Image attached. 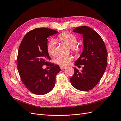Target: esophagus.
<instances>
[{"mask_svg": "<svg viewBox=\"0 0 121 121\" xmlns=\"http://www.w3.org/2000/svg\"><path fill=\"white\" fill-rule=\"evenodd\" d=\"M60 68L61 69H64L66 68V67L63 66V65H60Z\"/></svg>", "mask_w": 121, "mask_h": 121, "instance_id": "34e87169", "label": "esophagus"}]
</instances>
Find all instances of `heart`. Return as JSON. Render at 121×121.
Masks as SVG:
<instances>
[{"label": "heart", "mask_w": 121, "mask_h": 121, "mask_svg": "<svg viewBox=\"0 0 121 121\" xmlns=\"http://www.w3.org/2000/svg\"><path fill=\"white\" fill-rule=\"evenodd\" d=\"M57 40L59 41L67 44L72 52H78L79 51V49L76 47L78 42V39L74 34L69 32L62 33L58 35ZM56 42L53 39L51 40L47 44V52L51 56H54L56 54ZM72 60V57L70 56L65 57L59 56L56 58L55 63L60 65H66L70 63Z\"/></svg>", "instance_id": "b5f03b06"}]
</instances>
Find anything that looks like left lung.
<instances>
[{
    "label": "left lung",
    "mask_w": 121,
    "mask_h": 121,
    "mask_svg": "<svg viewBox=\"0 0 121 121\" xmlns=\"http://www.w3.org/2000/svg\"><path fill=\"white\" fill-rule=\"evenodd\" d=\"M73 32L83 35V50L75 65L84 66L81 72L74 68L70 81L77 89L88 91L97 85L104 75L108 63L107 49L100 36L92 28L84 26L76 28Z\"/></svg>",
    "instance_id": "8db88e82"
}]
</instances>
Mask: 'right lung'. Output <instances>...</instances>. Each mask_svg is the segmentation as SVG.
<instances>
[{
  "instance_id": "1",
  "label": "right lung",
  "mask_w": 121,
  "mask_h": 121,
  "mask_svg": "<svg viewBox=\"0 0 121 121\" xmlns=\"http://www.w3.org/2000/svg\"><path fill=\"white\" fill-rule=\"evenodd\" d=\"M46 28H36L28 32L22 41L17 54V69L22 81L33 93L44 95L52 91L56 83V76L60 69L49 63L47 50V38L58 33ZM51 66L47 71L43 65Z\"/></svg>"
}]
</instances>
